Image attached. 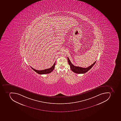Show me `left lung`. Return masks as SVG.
Instances as JSON below:
<instances>
[{
	"instance_id": "1",
	"label": "left lung",
	"mask_w": 121,
	"mask_h": 121,
	"mask_svg": "<svg viewBox=\"0 0 121 121\" xmlns=\"http://www.w3.org/2000/svg\"><path fill=\"white\" fill-rule=\"evenodd\" d=\"M68 62L69 63V65L70 66V68L71 69L72 71L74 73H86L87 71H88L89 70L92 68L94 65L95 64L96 61L95 63H93L92 65H91V66H89V67H87L86 68H82V67H79V66H76L73 65L71 63V61L69 60V58L68 57Z\"/></svg>"
}]
</instances>
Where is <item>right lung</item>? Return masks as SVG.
<instances>
[{"instance_id":"right-lung-1","label":"right lung","mask_w":121,"mask_h":121,"mask_svg":"<svg viewBox=\"0 0 121 121\" xmlns=\"http://www.w3.org/2000/svg\"><path fill=\"white\" fill-rule=\"evenodd\" d=\"M55 63H54L53 65L52 66V67L48 68V69H46L43 70H38L35 69L33 68L32 67L31 68L34 70L36 72V73H39L40 74H45L47 73H51L52 71H53L55 67Z\"/></svg>"}]
</instances>
